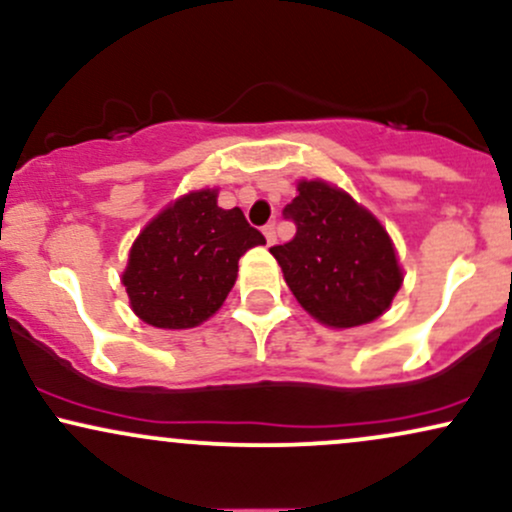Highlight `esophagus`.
<instances>
[{
	"mask_svg": "<svg viewBox=\"0 0 512 512\" xmlns=\"http://www.w3.org/2000/svg\"><path fill=\"white\" fill-rule=\"evenodd\" d=\"M264 238H267V245H274L276 243V226L274 223H267V226L262 228Z\"/></svg>",
	"mask_w": 512,
	"mask_h": 512,
	"instance_id": "34e87169",
	"label": "esophagus"
}]
</instances>
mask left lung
Masks as SVG:
<instances>
[{"label": "left lung", "instance_id": "1", "mask_svg": "<svg viewBox=\"0 0 512 512\" xmlns=\"http://www.w3.org/2000/svg\"><path fill=\"white\" fill-rule=\"evenodd\" d=\"M284 219L296 223V236L269 252L315 320L356 327L385 313L402 286V272L392 240L373 214L337 187L310 180L298 185Z\"/></svg>", "mask_w": 512, "mask_h": 512}]
</instances>
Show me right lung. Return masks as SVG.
<instances>
[{
    "mask_svg": "<svg viewBox=\"0 0 512 512\" xmlns=\"http://www.w3.org/2000/svg\"><path fill=\"white\" fill-rule=\"evenodd\" d=\"M267 240L243 211L199 190L163 209L134 240L122 284L146 325L187 330L214 315L238 276V260Z\"/></svg>",
    "mask_w": 512,
    "mask_h": 512,
    "instance_id": "obj_1",
    "label": "right lung"
}]
</instances>
